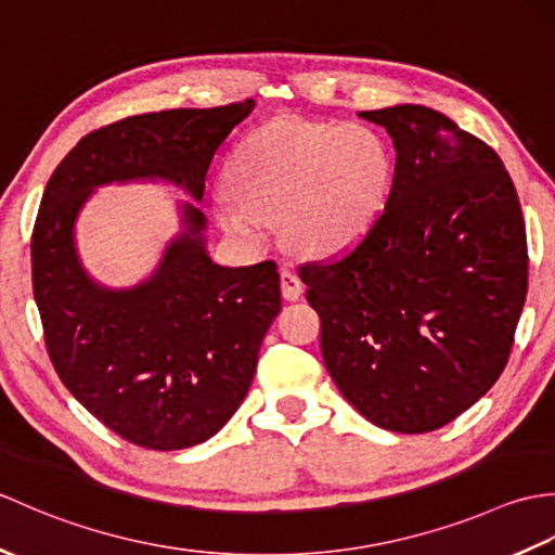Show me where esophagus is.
Wrapping results in <instances>:
<instances>
[{"label":"esophagus","instance_id":"obj_1","mask_svg":"<svg viewBox=\"0 0 555 555\" xmlns=\"http://www.w3.org/2000/svg\"><path fill=\"white\" fill-rule=\"evenodd\" d=\"M281 296L286 300H300L302 298V281L293 274V271H281Z\"/></svg>","mask_w":555,"mask_h":555}]
</instances>
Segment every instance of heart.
Segmentation results:
<instances>
[{
	"instance_id": "1",
	"label": "heart",
	"mask_w": 555,
	"mask_h": 555,
	"mask_svg": "<svg viewBox=\"0 0 555 555\" xmlns=\"http://www.w3.org/2000/svg\"><path fill=\"white\" fill-rule=\"evenodd\" d=\"M391 181L384 140L364 126L279 119L233 150L227 188L215 195L221 229L262 247L281 221L293 250L332 255L370 227Z\"/></svg>"
}]
</instances>
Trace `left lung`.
Returning <instances> with one entry per match:
<instances>
[{
	"instance_id": "obj_1",
	"label": "left lung",
	"mask_w": 555,
	"mask_h": 555,
	"mask_svg": "<svg viewBox=\"0 0 555 555\" xmlns=\"http://www.w3.org/2000/svg\"><path fill=\"white\" fill-rule=\"evenodd\" d=\"M360 116L393 138L386 205L350 250L298 274L338 391L376 427L424 434L508 364L529 281L522 207L496 152L441 112Z\"/></svg>"
}]
</instances>
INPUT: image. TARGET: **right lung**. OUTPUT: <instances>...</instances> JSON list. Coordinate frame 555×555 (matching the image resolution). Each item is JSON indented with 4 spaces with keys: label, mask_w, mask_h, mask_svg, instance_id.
I'll list each match as a JSON object with an SVG mask.
<instances>
[{
    "label": "right lung",
    "mask_w": 555,
    "mask_h": 555,
    "mask_svg": "<svg viewBox=\"0 0 555 555\" xmlns=\"http://www.w3.org/2000/svg\"><path fill=\"white\" fill-rule=\"evenodd\" d=\"M253 100L140 114L88 133L47 181L30 238L33 296L59 379L121 439L179 451L215 436L247 393L257 352L281 310L276 262L219 267L203 211L147 284L107 291L80 269L74 221L95 185L167 179L203 199L209 164Z\"/></svg>",
    "instance_id": "obj_1"
}]
</instances>
